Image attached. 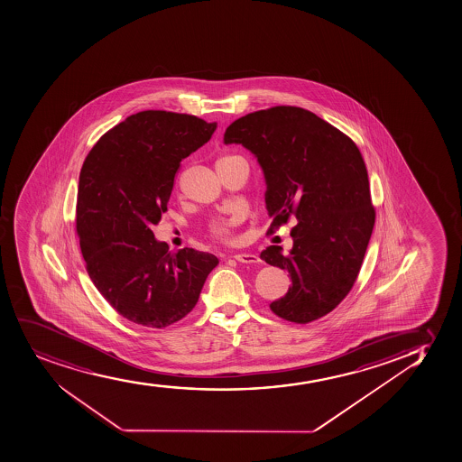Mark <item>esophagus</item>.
<instances>
[{"instance_id": "34e87169", "label": "esophagus", "mask_w": 462, "mask_h": 462, "mask_svg": "<svg viewBox=\"0 0 462 462\" xmlns=\"http://www.w3.org/2000/svg\"><path fill=\"white\" fill-rule=\"evenodd\" d=\"M235 259L238 261V263H261V259L259 256L254 254H235Z\"/></svg>"}]
</instances>
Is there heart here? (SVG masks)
Returning <instances> with one entry per match:
<instances>
[{"label": "heart", "instance_id": "1", "mask_svg": "<svg viewBox=\"0 0 462 462\" xmlns=\"http://www.w3.org/2000/svg\"><path fill=\"white\" fill-rule=\"evenodd\" d=\"M232 159V157H223L218 160V163H223L226 160ZM241 221V215H232L228 218L214 219L212 223L208 224V234L212 235L214 238L224 241V243H230L234 239L235 226Z\"/></svg>", "mask_w": 462, "mask_h": 462}]
</instances>
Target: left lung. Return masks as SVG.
Returning <instances> with one entry per match:
<instances>
[{
	"mask_svg": "<svg viewBox=\"0 0 462 462\" xmlns=\"http://www.w3.org/2000/svg\"><path fill=\"white\" fill-rule=\"evenodd\" d=\"M224 143L250 149L263 168L267 235L293 219V248L270 245L261 259L290 274L291 288L270 303L278 318L310 323L331 313L357 281L375 223L366 164L340 129L299 106L239 117Z\"/></svg>",
	"mask_w": 462,
	"mask_h": 462,
	"instance_id": "1",
	"label": "left lung"
}]
</instances>
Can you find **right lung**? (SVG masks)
<instances>
[{"label":"right lung","mask_w":462,"mask_h":462,"mask_svg":"<svg viewBox=\"0 0 462 462\" xmlns=\"http://www.w3.org/2000/svg\"><path fill=\"white\" fill-rule=\"evenodd\" d=\"M217 124L148 109L106 131L79 175L76 232L88 276L129 322L169 327L199 302L214 254L169 252L151 227L168 210L181 160L208 143Z\"/></svg>","instance_id":"right-lung-1"}]
</instances>
